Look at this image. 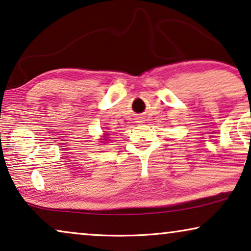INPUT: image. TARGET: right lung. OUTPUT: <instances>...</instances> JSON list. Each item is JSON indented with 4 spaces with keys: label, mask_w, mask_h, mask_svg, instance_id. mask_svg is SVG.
<instances>
[{
    "label": "right lung",
    "mask_w": 251,
    "mask_h": 251,
    "mask_svg": "<svg viewBox=\"0 0 251 251\" xmlns=\"http://www.w3.org/2000/svg\"><path fill=\"white\" fill-rule=\"evenodd\" d=\"M104 134H108V133H106V131H105ZM106 138H107V137H106ZM106 138H105V139H103V140H106Z\"/></svg>",
    "instance_id": "add662e5"
}]
</instances>
